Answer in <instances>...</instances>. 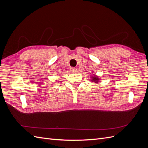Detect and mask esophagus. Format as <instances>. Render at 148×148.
<instances>
[{
    "label": "esophagus",
    "instance_id": "obj_1",
    "mask_svg": "<svg viewBox=\"0 0 148 148\" xmlns=\"http://www.w3.org/2000/svg\"><path fill=\"white\" fill-rule=\"evenodd\" d=\"M70 71L71 72H77V69L75 68V67H71Z\"/></svg>",
    "mask_w": 148,
    "mask_h": 148
}]
</instances>
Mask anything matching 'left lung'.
I'll list each match as a JSON object with an SVG mask.
<instances>
[{
	"mask_svg": "<svg viewBox=\"0 0 148 148\" xmlns=\"http://www.w3.org/2000/svg\"><path fill=\"white\" fill-rule=\"evenodd\" d=\"M91 78V81L92 82H95V83H99L100 82V80H101V79L99 78V77H98L97 76H96V75H92Z\"/></svg>",
	"mask_w": 148,
	"mask_h": 148,
	"instance_id": "8db88e82",
	"label": "left lung"
}]
</instances>
